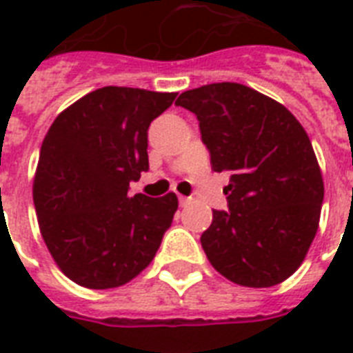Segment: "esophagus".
Wrapping results in <instances>:
<instances>
[{"instance_id":"esophagus-1","label":"esophagus","mask_w":353,"mask_h":353,"mask_svg":"<svg viewBox=\"0 0 353 353\" xmlns=\"http://www.w3.org/2000/svg\"><path fill=\"white\" fill-rule=\"evenodd\" d=\"M187 203H188V198H185V196H179V205H181V207H185Z\"/></svg>"}]
</instances>
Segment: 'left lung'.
<instances>
[{
	"mask_svg": "<svg viewBox=\"0 0 353 353\" xmlns=\"http://www.w3.org/2000/svg\"><path fill=\"white\" fill-rule=\"evenodd\" d=\"M229 210H212L201 247L234 284L271 288L295 273L319 229L324 185L307 133L282 104L243 84L185 91Z\"/></svg>",
	"mask_w": 353,
	"mask_h": 353,
	"instance_id": "1",
	"label": "left lung"
}]
</instances>
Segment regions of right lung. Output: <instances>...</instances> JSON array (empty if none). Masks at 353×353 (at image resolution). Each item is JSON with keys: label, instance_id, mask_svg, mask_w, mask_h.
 <instances>
[{"label": "right lung", "instance_id": "add662e5", "mask_svg": "<svg viewBox=\"0 0 353 353\" xmlns=\"http://www.w3.org/2000/svg\"><path fill=\"white\" fill-rule=\"evenodd\" d=\"M176 93L106 85L54 119L40 150L34 207L62 273L90 290L135 279L159 249L177 210L176 194L130 196L148 172L150 122Z\"/></svg>", "mask_w": 353, "mask_h": 353}]
</instances>
